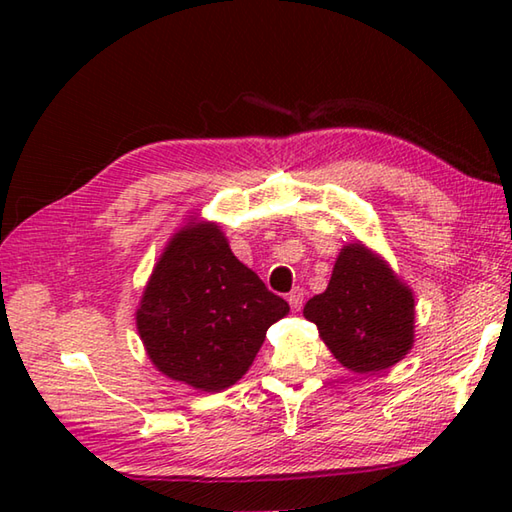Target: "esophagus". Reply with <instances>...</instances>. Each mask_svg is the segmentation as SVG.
I'll return each mask as SVG.
<instances>
[{"label": "esophagus", "mask_w": 512, "mask_h": 512, "mask_svg": "<svg viewBox=\"0 0 512 512\" xmlns=\"http://www.w3.org/2000/svg\"><path fill=\"white\" fill-rule=\"evenodd\" d=\"M288 303H290V308H292V310H301V306H303V288L290 290Z\"/></svg>", "instance_id": "1"}]
</instances>
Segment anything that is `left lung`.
<instances>
[{
	"label": "left lung",
	"mask_w": 512,
	"mask_h": 512,
	"mask_svg": "<svg viewBox=\"0 0 512 512\" xmlns=\"http://www.w3.org/2000/svg\"><path fill=\"white\" fill-rule=\"evenodd\" d=\"M303 317L358 374L396 365L413 343L411 290L363 244L341 250L328 288L306 303Z\"/></svg>",
	"instance_id": "1"
}]
</instances>
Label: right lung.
I'll use <instances>...</instances> for the list:
<instances>
[{"instance_id": "add662e5", "label": "right lung", "mask_w": 512, "mask_h": 512, "mask_svg": "<svg viewBox=\"0 0 512 512\" xmlns=\"http://www.w3.org/2000/svg\"><path fill=\"white\" fill-rule=\"evenodd\" d=\"M288 310V301L231 253L220 228L189 224L156 264L136 323L162 374L220 391L246 374L266 330Z\"/></svg>"}]
</instances>
